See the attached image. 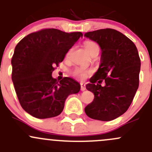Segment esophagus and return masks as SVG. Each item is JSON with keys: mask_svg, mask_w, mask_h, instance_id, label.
Segmentation results:
<instances>
[{"mask_svg": "<svg viewBox=\"0 0 152 152\" xmlns=\"http://www.w3.org/2000/svg\"><path fill=\"white\" fill-rule=\"evenodd\" d=\"M80 85H81V90H82V91H85V90H86V86L85 84L81 83Z\"/></svg>", "mask_w": 152, "mask_h": 152, "instance_id": "1", "label": "esophagus"}]
</instances>
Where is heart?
I'll return each instance as SVG.
<instances>
[{
  "label": "heart",
  "mask_w": 152,
  "mask_h": 152,
  "mask_svg": "<svg viewBox=\"0 0 152 152\" xmlns=\"http://www.w3.org/2000/svg\"><path fill=\"white\" fill-rule=\"evenodd\" d=\"M84 45H85V48L87 49V51L90 53L93 54L96 49L99 48V45L93 41L90 40H86L84 42ZM92 73L91 70H87V69H85L83 67H76L74 70L72 71V74L75 77L79 78V79H85V78L88 76Z\"/></svg>",
  "instance_id": "obj_1"
}]
</instances>
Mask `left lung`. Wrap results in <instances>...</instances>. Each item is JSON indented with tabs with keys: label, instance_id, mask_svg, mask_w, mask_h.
Listing matches in <instances>:
<instances>
[{
	"label": "left lung",
	"instance_id": "8db88e82",
	"mask_svg": "<svg viewBox=\"0 0 152 152\" xmlns=\"http://www.w3.org/2000/svg\"><path fill=\"white\" fill-rule=\"evenodd\" d=\"M85 36L96 41L102 51L100 67L86 85L94 99L85 108V113L96 120H114L128 110L138 88L140 59L137 47L113 28L87 32ZM103 80L104 87L100 85Z\"/></svg>",
	"mask_w": 152,
	"mask_h": 152
}]
</instances>
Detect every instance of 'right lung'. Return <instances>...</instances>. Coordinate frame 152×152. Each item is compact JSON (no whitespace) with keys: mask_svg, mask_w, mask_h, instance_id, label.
Returning a JSON list of instances; mask_svg holds the SVG:
<instances>
[{"mask_svg":"<svg viewBox=\"0 0 152 152\" xmlns=\"http://www.w3.org/2000/svg\"><path fill=\"white\" fill-rule=\"evenodd\" d=\"M82 32L67 33L56 28H44L23 38L12 58V79L21 107L37 118H48L62 112L67 97L79 93L80 85L69 77L59 82L52 78L55 66Z\"/></svg>","mask_w":152,"mask_h":152,"instance_id":"obj_1","label":"right lung"}]
</instances>
